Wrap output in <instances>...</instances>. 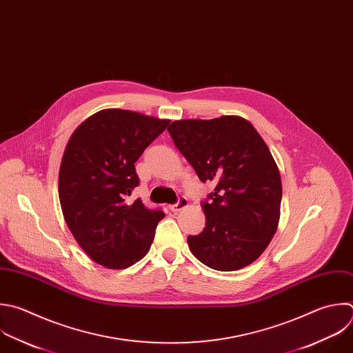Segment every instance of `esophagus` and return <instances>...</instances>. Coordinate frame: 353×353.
Returning a JSON list of instances; mask_svg holds the SVG:
<instances>
[{
  "label": "esophagus",
  "mask_w": 353,
  "mask_h": 353,
  "mask_svg": "<svg viewBox=\"0 0 353 353\" xmlns=\"http://www.w3.org/2000/svg\"><path fill=\"white\" fill-rule=\"evenodd\" d=\"M187 205H188V199L181 195V196H179V199H177L176 203H173V205L169 206V209H170L172 212H179V210H181L183 208H185Z\"/></svg>",
  "instance_id": "obj_1"
}]
</instances>
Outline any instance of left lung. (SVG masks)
<instances>
[{"mask_svg":"<svg viewBox=\"0 0 353 353\" xmlns=\"http://www.w3.org/2000/svg\"><path fill=\"white\" fill-rule=\"evenodd\" d=\"M168 132L199 180L216 184L201 202L205 228L187 239L192 255L220 272L248 266L280 220L281 179L268 145L240 116L177 121Z\"/></svg>","mask_w":353,"mask_h":353,"instance_id":"left-lung-1","label":"left lung"}]
</instances>
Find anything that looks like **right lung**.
Listing matches in <instances>:
<instances>
[{"label": "right lung", "instance_id": "add662e5", "mask_svg": "<svg viewBox=\"0 0 353 353\" xmlns=\"http://www.w3.org/2000/svg\"><path fill=\"white\" fill-rule=\"evenodd\" d=\"M170 121L105 109L72 134L59 169L65 221L81 250L109 269H125L150 251L162 209L128 196L139 187L134 163Z\"/></svg>", "mask_w": 353, "mask_h": 353}]
</instances>
